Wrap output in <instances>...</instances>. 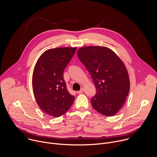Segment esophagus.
<instances>
[{"instance_id":"1","label":"esophagus","mask_w":157,"mask_h":157,"mask_svg":"<svg viewBox=\"0 0 157 157\" xmlns=\"http://www.w3.org/2000/svg\"><path fill=\"white\" fill-rule=\"evenodd\" d=\"M84 92V89H81L80 90H79V91H77V93L78 94H81V93H82Z\"/></svg>"}]
</instances>
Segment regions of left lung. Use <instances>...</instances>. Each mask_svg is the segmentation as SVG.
Returning a JSON list of instances; mask_svg holds the SVG:
<instances>
[{"mask_svg": "<svg viewBox=\"0 0 157 157\" xmlns=\"http://www.w3.org/2000/svg\"><path fill=\"white\" fill-rule=\"evenodd\" d=\"M77 54L96 87V94L90 100L93 108L103 115H115L124 105L130 89L124 63L106 47H83Z\"/></svg>", "mask_w": 157, "mask_h": 157, "instance_id": "1", "label": "left lung"}]
</instances>
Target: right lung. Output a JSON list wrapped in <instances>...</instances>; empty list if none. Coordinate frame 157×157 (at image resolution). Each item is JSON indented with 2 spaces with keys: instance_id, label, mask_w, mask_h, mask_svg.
I'll return each instance as SVG.
<instances>
[{
  "instance_id": "add662e5",
  "label": "right lung",
  "mask_w": 157,
  "mask_h": 157,
  "mask_svg": "<svg viewBox=\"0 0 157 157\" xmlns=\"http://www.w3.org/2000/svg\"><path fill=\"white\" fill-rule=\"evenodd\" d=\"M76 47L47 50L37 60L33 74L32 86L37 105L45 113L59 117L71 107L75 97L67 90L63 71Z\"/></svg>"
}]
</instances>
